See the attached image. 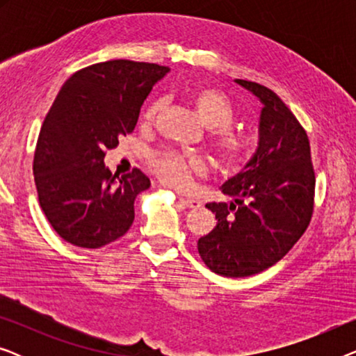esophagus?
Masks as SVG:
<instances>
[{
	"label": "esophagus",
	"instance_id": "1",
	"mask_svg": "<svg viewBox=\"0 0 356 356\" xmlns=\"http://www.w3.org/2000/svg\"><path fill=\"white\" fill-rule=\"evenodd\" d=\"M178 201L181 202L183 206H186V207H189V209H196V207L201 206V202L196 201V199H191V197H183V196H179Z\"/></svg>",
	"mask_w": 356,
	"mask_h": 356
}]
</instances>
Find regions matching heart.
<instances>
[{
    "label": "heart",
    "instance_id": "heart-1",
    "mask_svg": "<svg viewBox=\"0 0 356 356\" xmlns=\"http://www.w3.org/2000/svg\"><path fill=\"white\" fill-rule=\"evenodd\" d=\"M191 104L196 108L202 123L209 126V147L216 155L217 162L225 168H235L250 155V139L235 126V105L225 92L212 86L197 87L191 94ZM162 110V102H152L143 111L144 123H152ZM149 167L172 188H188L194 178L207 173V163L201 155L178 152V150H157L150 154Z\"/></svg>",
    "mask_w": 356,
    "mask_h": 356
}]
</instances>
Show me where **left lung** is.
Masks as SVG:
<instances>
[{
    "label": "left lung",
    "instance_id": "1",
    "mask_svg": "<svg viewBox=\"0 0 356 356\" xmlns=\"http://www.w3.org/2000/svg\"><path fill=\"white\" fill-rule=\"evenodd\" d=\"M236 82L264 104L259 147L245 170L222 186L235 202H209L217 225L197 251L218 275L250 277L269 269L303 236L314 211L316 175L308 134L275 92Z\"/></svg>",
    "mask_w": 356,
    "mask_h": 356
}]
</instances>
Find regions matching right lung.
Returning <instances> with one entry per match:
<instances>
[{"label": "right lung", "mask_w": 356, "mask_h": 356, "mask_svg": "<svg viewBox=\"0 0 356 356\" xmlns=\"http://www.w3.org/2000/svg\"><path fill=\"white\" fill-rule=\"evenodd\" d=\"M168 71L111 60L74 72L61 87L38 134L33 179L43 213L65 241L97 250L133 225L134 199L150 179L139 168L118 179L104 157L133 133L144 100Z\"/></svg>", "instance_id": "right-lung-1"}]
</instances>
